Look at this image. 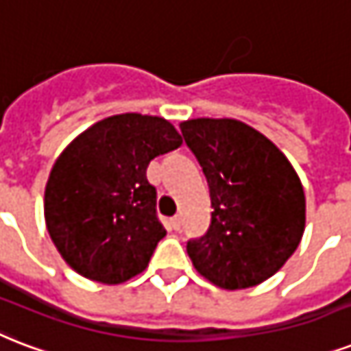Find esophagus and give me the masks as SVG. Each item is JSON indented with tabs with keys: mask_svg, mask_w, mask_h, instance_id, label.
I'll list each match as a JSON object with an SVG mask.
<instances>
[{
	"mask_svg": "<svg viewBox=\"0 0 351 351\" xmlns=\"http://www.w3.org/2000/svg\"><path fill=\"white\" fill-rule=\"evenodd\" d=\"M179 227H181V218H179V216H173V218L170 219V229L179 230Z\"/></svg>",
	"mask_w": 351,
	"mask_h": 351,
	"instance_id": "obj_1",
	"label": "esophagus"
}]
</instances>
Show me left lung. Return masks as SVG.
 <instances>
[{
	"mask_svg": "<svg viewBox=\"0 0 351 351\" xmlns=\"http://www.w3.org/2000/svg\"><path fill=\"white\" fill-rule=\"evenodd\" d=\"M208 184L210 225L186 243L192 265L221 289L271 278L297 251L306 229V195L297 170L263 133L236 119L179 124Z\"/></svg>",
	"mask_w": 351,
	"mask_h": 351,
	"instance_id": "1",
	"label": "left lung"
}]
</instances>
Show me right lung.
Segmentation results:
<instances>
[{"mask_svg":"<svg viewBox=\"0 0 351 351\" xmlns=\"http://www.w3.org/2000/svg\"><path fill=\"white\" fill-rule=\"evenodd\" d=\"M181 145L167 119L122 113L95 122L65 146L49 173L43 216L69 267L108 286L148 267L167 230L146 168Z\"/></svg>","mask_w":351,"mask_h":351,"instance_id":"add662e5","label":"right lung"}]
</instances>
